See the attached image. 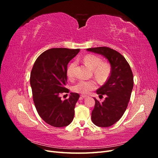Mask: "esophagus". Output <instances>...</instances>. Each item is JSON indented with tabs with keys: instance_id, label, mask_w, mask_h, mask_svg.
Segmentation results:
<instances>
[{
	"instance_id": "34e87169",
	"label": "esophagus",
	"mask_w": 158,
	"mask_h": 158,
	"mask_svg": "<svg viewBox=\"0 0 158 158\" xmlns=\"http://www.w3.org/2000/svg\"><path fill=\"white\" fill-rule=\"evenodd\" d=\"M86 97H87V95H81V98H86Z\"/></svg>"
}]
</instances>
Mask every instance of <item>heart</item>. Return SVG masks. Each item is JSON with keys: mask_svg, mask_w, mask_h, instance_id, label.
I'll use <instances>...</instances> for the list:
<instances>
[{"mask_svg": "<svg viewBox=\"0 0 158 158\" xmlns=\"http://www.w3.org/2000/svg\"><path fill=\"white\" fill-rule=\"evenodd\" d=\"M84 63L89 69L94 70V74L98 79L103 80L106 78L109 74V65L107 63L102 62V59L98 56L94 55H85L84 58ZM75 66V63H72L69 66L66 73L69 78H73L74 77L73 71ZM95 88H96V84L94 81L81 80L73 85V90L74 92L78 94H87Z\"/></svg>", "mask_w": 158, "mask_h": 158, "instance_id": "1", "label": "heart"}]
</instances>
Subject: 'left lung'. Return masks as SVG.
<instances>
[{"mask_svg":"<svg viewBox=\"0 0 158 158\" xmlns=\"http://www.w3.org/2000/svg\"><path fill=\"white\" fill-rule=\"evenodd\" d=\"M88 51L101 55L111 65V73L106 82L96 93L106 95L100 103L96 99L92 112V121L99 127H108L117 123L123 115L128 106L133 88V74L130 65L121 54L106 47H95Z\"/></svg>","mask_w":158,"mask_h":158,"instance_id":"left-lung-1","label":"left lung"}]
</instances>
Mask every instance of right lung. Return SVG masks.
<instances>
[{"label":"right lung","mask_w":158,"mask_h":158,"mask_svg":"<svg viewBox=\"0 0 158 158\" xmlns=\"http://www.w3.org/2000/svg\"><path fill=\"white\" fill-rule=\"evenodd\" d=\"M80 49L52 48L36 59L30 74L33 99L38 114L45 123L54 127H64L73 121L77 93H70L69 98L61 100L60 94L69 93L64 87L67 64Z\"/></svg>","instance_id":"obj_1"}]
</instances>
